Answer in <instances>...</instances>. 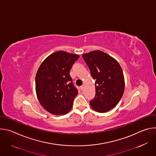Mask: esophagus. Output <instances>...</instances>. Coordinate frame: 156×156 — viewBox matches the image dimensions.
<instances>
[{
    "mask_svg": "<svg viewBox=\"0 0 156 156\" xmlns=\"http://www.w3.org/2000/svg\"><path fill=\"white\" fill-rule=\"evenodd\" d=\"M84 85H82V86H80V89H81V90L82 91L84 90Z\"/></svg>",
    "mask_w": 156,
    "mask_h": 156,
    "instance_id": "esophagus-1",
    "label": "esophagus"
}]
</instances>
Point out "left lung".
I'll return each mask as SVG.
<instances>
[{
  "label": "left lung",
  "mask_w": 156,
  "mask_h": 156,
  "mask_svg": "<svg viewBox=\"0 0 156 156\" xmlns=\"http://www.w3.org/2000/svg\"><path fill=\"white\" fill-rule=\"evenodd\" d=\"M96 80V95L91 100L92 108L106 112L119 102L125 90V80L119 62L106 53L94 51L82 55Z\"/></svg>",
  "instance_id": "8db88e82"
}]
</instances>
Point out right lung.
Masks as SVG:
<instances>
[{
  "mask_svg": "<svg viewBox=\"0 0 156 156\" xmlns=\"http://www.w3.org/2000/svg\"><path fill=\"white\" fill-rule=\"evenodd\" d=\"M78 55L55 52L47 57L37 72L35 83L37 99L49 112L64 115L71 110L78 89L70 72Z\"/></svg>",
  "mask_w": 156,
  "mask_h": 156,
  "instance_id": "1",
  "label": "right lung"
}]
</instances>
